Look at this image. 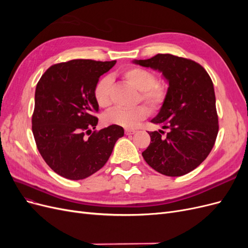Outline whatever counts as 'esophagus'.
I'll use <instances>...</instances> for the list:
<instances>
[{"mask_svg":"<svg viewBox=\"0 0 248 248\" xmlns=\"http://www.w3.org/2000/svg\"><path fill=\"white\" fill-rule=\"evenodd\" d=\"M137 132V130H131V129H125V134L126 136H130V134H134Z\"/></svg>","mask_w":248,"mask_h":248,"instance_id":"1","label":"esophagus"}]
</instances>
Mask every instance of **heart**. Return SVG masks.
Segmentation results:
<instances>
[{"label": "heart", "mask_w": 248, "mask_h": 248, "mask_svg": "<svg viewBox=\"0 0 248 248\" xmlns=\"http://www.w3.org/2000/svg\"><path fill=\"white\" fill-rule=\"evenodd\" d=\"M123 78L140 91V100L145 102L152 111H158L168 98V87L156 81L153 72L139 66L129 67L123 71ZM94 98L98 107L108 108L111 106V78L104 77L94 87ZM148 116V109L139 106L132 108H115L104 115L103 121L108 125L134 128Z\"/></svg>", "instance_id": "b5f03b06"}]
</instances>
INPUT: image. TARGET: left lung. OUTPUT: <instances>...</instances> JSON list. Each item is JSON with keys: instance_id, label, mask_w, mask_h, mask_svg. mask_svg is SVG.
Masks as SVG:
<instances>
[{"instance_id": "left-lung-1", "label": "left lung", "mask_w": 248, "mask_h": 248, "mask_svg": "<svg viewBox=\"0 0 248 248\" xmlns=\"http://www.w3.org/2000/svg\"><path fill=\"white\" fill-rule=\"evenodd\" d=\"M133 63L158 70L169 82L167 101L151 120L168 133L148 132L151 142L141 155L160 174L183 176L207 158L218 133L212 79L199 63L170 54Z\"/></svg>"}]
</instances>
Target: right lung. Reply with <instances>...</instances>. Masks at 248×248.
<instances>
[{
  "mask_svg": "<svg viewBox=\"0 0 248 248\" xmlns=\"http://www.w3.org/2000/svg\"><path fill=\"white\" fill-rule=\"evenodd\" d=\"M116 61L71 60L50 66L36 86L32 131L37 149L58 175L81 180L99 170L108 160L121 126L99 131L95 116L99 107L94 87Z\"/></svg>",
  "mask_w": 248,
  "mask_h": 248,
  "instance_id": "right-lung-1",
  "label": "right lung"
}]
</instances>
